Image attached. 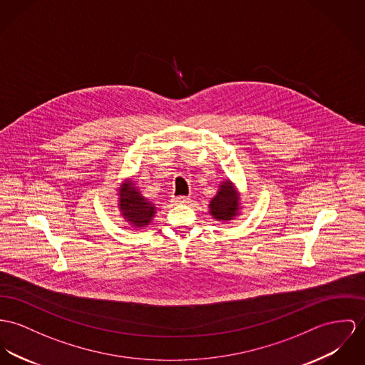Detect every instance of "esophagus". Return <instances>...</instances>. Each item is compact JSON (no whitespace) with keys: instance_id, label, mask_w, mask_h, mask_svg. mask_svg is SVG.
Segmentation results:
<instances>
[{"instance_id":"34e87169","label":"esophagus","mask_w":365,"mask_h":365,"mask_svg":"<svg viewBox=\"0 0 365 365\" xmlns=\"http://www.w3.org/2000/svg\"><path fill=\"white\" fill-rule=\"evenodd\" d=\"M172 201H173L175 204H187V202L190 201V198L185 196L173 197Z\"/></svg>"}]
</instances>
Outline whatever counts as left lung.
Here are the masks:
<instances>
[{"label": "left lung", "mask_w": 365, "mask_h": 365, "mask_svg": "<svg viewBox=\"0 0 365 365\" xmlns=\"http://www.w3.org/2000/svg\"><path fill=\"white\" fill-rule=\"evenodd\" d=\"M208 208L210 215L215 221L229 224L242 214V193L230 179H224L218 186L217 195L211 198Z\"/></svg>", "instance_id": "8db88e82"}]
</instances>
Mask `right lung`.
Instances as JSON below:
<instances>
[{
	"instance_id": "obj_1",
	"label": "right lung",
	"mask_w": 365,
	"mask_h": 365,
	"mask_svg": "<svg viewBox=\"0 0 365 365\" xmlns=\"http://www.w3.org/2000/svg\"><path fill=\"white\" fill-rule=\"evenodd\" d=\"M118 208L125 222L135 229H144L153 222L157 214V207L153 201L141 195L132 178L123 179L116 189Z\"/></svg>"
}]
</instances>
